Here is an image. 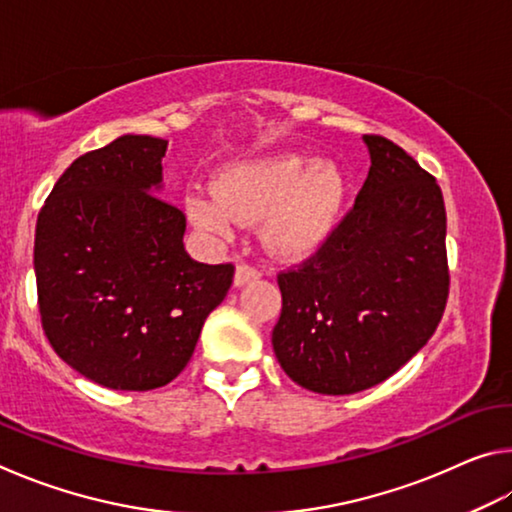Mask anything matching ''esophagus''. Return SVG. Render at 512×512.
Returning a JSON list of instances; mask_svg holds the SVG:
<instances>
[{"label": "esophagus", "mask_w": 512, "mask_h": 512, "mask_svg": "<svg viewBox=\"0 0 512 512\" xmlns=\"http://www.w3.org/2000/svg\"><path fill=\"white\" fill-rule=\"evenodd\" d=\"M259 275H262V271H259L257 266L248 264V262H241L237 266V271H235V284H237V287H241V284H248V282H253V280H259Z\"/></svg>", "instance_id": "obj_1"}]
</instances>
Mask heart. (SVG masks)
Segmentation results:
<instances>
[{
    "label": "heart",
    "mask_w": 512,
    "mask_h": 512,
    "mask_svg": "<svg viewBox=\"0 0 512 512\" xmlns=\"http://www.w3.org/2000/svg\"><path fill=\"white\" fill-rule=\"evenodd\" d=\"M336 171L307 164L296 155L239 162L225 169L212 189H194L187 212L196 225L228 237L235 221H264V241L277 255L302 257L332 228L341 205Z\"/></svg>",
    "instance_id": "obj_1"
}]
</instances>
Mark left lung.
<instances>
[{"label": "left lung", "instance_id": "obj_1", "mask_svg": "<svg viewBox=\"0 0 512 512\" xmlns=\"http://www.w3.org/2000/svg\"><path fill=\"white\" fill-rule=\"evenodd\" d=\"M363 140L372 164L354 205L314 253L277 273L275 357L320 395H352L395 375L436 332L449 296L436 178L386 137Z\"/></svg>", "mask_w": 512, "mask_h": 512}]
</instances>
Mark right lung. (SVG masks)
Masks as SVG:
<instances>
[{
	"label": "right lung",
	"instance_id": "obj_1",
	"mask_svg": "<svg viewBox=\"0 0 512 512\" xmlns=\"http://www.w3.org/2000/svg\"><path fill=\"white\" fill-rule=\"evenodd\" d=\"M167 146L124 135L81 155L38 214L42 329L67 366L112 391L176 379L235 277V264L185 253V212L153 194Z\"/></svg>",
	"mask_w": 512,
	"mask_h": 512
}]
</instances>
